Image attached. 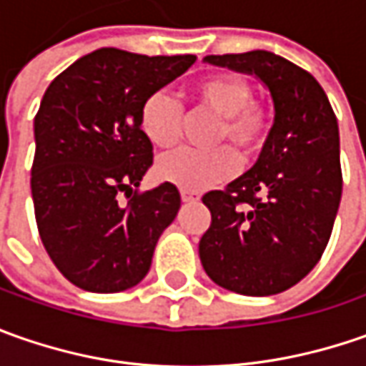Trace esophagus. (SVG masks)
Masks as SVG:
<instances>
[{"label": "esophagus", "instance_id": "esophagus-1", "mask_svg": "<svg viewBox=\"0 0 366 366\" xmlns=\"http://www.w3.org/2000/svg\"><path fill=\"white\" fill-rule=\"evenodd\" d=\"M181 199H183L185 204H193V202H199V193H195V191L181 189Z\"/></svg>", "mask_w": 366, "mask_h": 366}]
</instances>
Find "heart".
Instances as JSON below:
<instances>
[{
  "label": "heart",
  "mask_w": 366,
  "mask_h": 366,
  "mask_svg": "<svg viewBox=\"0 0 366 366\" xmlns=\"http://www.w3.org/2000/svg\"><path fill=\"white\" fill-rule=\"evenodd\" d=\"M250 97V83L234 73L209 75L191 89V104L218 118V126L212 134V147L232 146L242 159L259 152L271 128V112L264 104ZM181 122L183 109L167 93L148 95L138 112L140 130L157 148L175 147L181 136ZM232 151L225 147L209 152L181 148L159 159L157 175L181 189L205 191L228 181L236 173V157Z\"/></svg>",
  "instance_id": "1"
}]
</instances>
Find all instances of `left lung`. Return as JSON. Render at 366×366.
I'll return each mask as SVG.
<instances>
[{"label": "left lung", "mask_w": 366, "mask_h": 366, "mask_svg": "<svg viewBox=\"0 0 366 366\" xmlns=\"http://www.w3.org/2000/svg\"><path fill=\"white\" fill-rule=\"evenodd\" d=\"M205 63L254 75L271 92L274 122L259 161L204 204L199 240L207 277L240 295H274L322 259L342 195L338 122L322 85L269 50L209 54Z\"/></svg>", "instance_id": "1"}]
</instances>
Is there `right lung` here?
<instances>
[{
  "label": "right lung",
  "instance_id": "1",
  "mask_svg": "<svg viewBox=\"0 0 366 366\" xmlns=\"http://www.w3.org/2000/svg\"><path fill=\"white\" fill-rule=\"evenodd\" d=\"M193 63V54L99 49L64 69L44 92L34 118L30 187L40 240L73 285L116 293L147 277L181 195L171 183L136 191L152 164L138 112Z\"/></svg>",
  "mask_w": 366,
  "mask_h": 366
}]
</instances>
